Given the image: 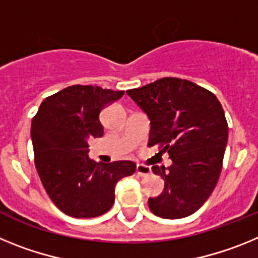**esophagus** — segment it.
Here are the masks:
<instances>
[{
  "instance_id": "34e87169",
  "label": "esophagus",
  "mask_w": 258,
  "mask_h": 258,
  "mask_svg": "<svg viewBox=\"0 0 258 258\" xmlns=\"http://www.w3.org/2000/svg\"><path fill=\"white\" fill-rule=\"evenodd\" d=\"M137 174L141 175V177H147V175L151 174V168L147 165L138 164V165H137Z\"/></svg>"
}]
</instances>
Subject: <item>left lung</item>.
Here are the masks:
<instances>
[{"instance_id":"obj_1","label":"left lung","mask_w":258,"mask_h":258,"mask_svg":"<svg viewBox=\"0 0 258 258\" xmlns=\"http://www.w3.org/2000/svg\"><path fill=\"white\" fill-rule=\"evenodd\" d=\"M126 94L150 118L149 147L168 151L172 165L152 166L165 182L161 195L150 198L161 218L187 217L211 197L222 170L229 125L217 97L188 80L164 77Z\"/></svg>"}]
</instances>
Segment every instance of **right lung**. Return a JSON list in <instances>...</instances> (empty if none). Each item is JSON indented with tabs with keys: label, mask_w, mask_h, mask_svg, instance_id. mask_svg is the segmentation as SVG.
<instances>
[{
	"label": "right lung",
	"mask_w": 258,
	"mask_h": 258,
	"mask_svg": "<svg viewBox=\"0 0 258 258\" xmlns=\"http://www.w3.org/2000/svg\"><path fill=\"white\" fill-rule=\"evenodd\" d=\"M124 92L72 85L45 98L32 118L35 165L51 202L75 218L104 214L115 203V186L136 172L133 161L98 164L89 141L103 136L99 115Z\"/></svg>",
	"instance_id": "1"
}]
</instances>
